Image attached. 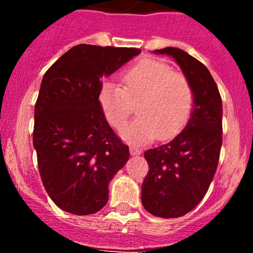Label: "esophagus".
<instances>
[{
    "label": "esophagus",
    "mask_w": 253,
    "mask_h": 253,
    "mask_svg": "<svg viewBox=\"0 0 253 253\" xmlns=\"http://www.w3.org/2000/svg\"><path fill=\"white\" fill-rule=\"evenodd\" d=\"M142 153V151H140L139 148H137V147H130V154L131 156H138V154Z\"/></svg>",
    "instance_id": "obj_1"
}]
</instances>
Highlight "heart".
<instances>
[{
	"label": "heart",
	"instance_id": "1",
	"mask_svg": "<svg viewBox=\"0 0 253 253\" xmlns=\"http://www.w3.org/2000/svg\"><path fill=\"white\" fill-rule=\"evenodd\" d=\"M123 87L105 82L99 102L111 126L120 130L135 111L139 114L124 135L133 142L169 139L184 128L194 106L193 86L169 64L143 59L123 73Z\"/></svg>",
	"mask_w": 253,
	"mask_h": 253
}]
</instances>
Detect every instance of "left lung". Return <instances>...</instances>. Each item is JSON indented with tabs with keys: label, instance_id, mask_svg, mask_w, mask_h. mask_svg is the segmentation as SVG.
Segmentation results:
<instances>
[{
	"label": "left lung",
	"instance_id": "1",
	"mask_svg": "<svg viewBox=\"0 0 253 253\" xmlns=\"http://www.w3.org/2000/svg\"><path fill=\"white\" fill-rule=\"evenodd\" d=\"M157 54L173 57L194 90V106L186 126L171 142L148 149V173L142 184V204L161 218L191 211L207 194L222 148V97L209 69L178 48Z\"/></svg>",
	"mask_w": 253,
	"mask_h": 253
}]
</instances>
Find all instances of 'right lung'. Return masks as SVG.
<instances>
[{
    "instance_id": "add662e5",
    "label": "right lung",
    "mask_w": 253,
    "mask_h": 253,
    "mask_svg": "<svg viewBox=\"0 0 253 253\" xmlns=\"http://www.w3.org/2000/svg\"><path fill=\"white\" fill-rule=\"evenodd\" d=\"M137 48L78 44L45 72L35 104L33 143L43 185L58 208L76 215L101 210L109 182L129 160L99 102L102 78Z\"/></svg>"
}]
</instances>
